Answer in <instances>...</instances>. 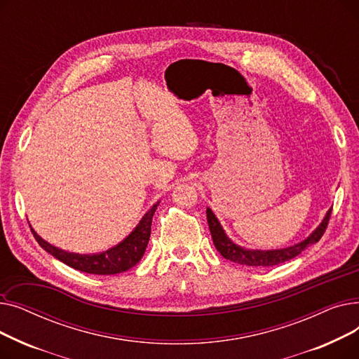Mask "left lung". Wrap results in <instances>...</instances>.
Returning a JSON list of instances; mask_svg holds the SVG:
<instances>
[{"mask_svg": "<svg viewBox=\"0 0 359 359\" xmlns=\"http://www.w3.org/2000/svg\"><path fill=\"white\" fill-rule=\"evenodd\" d=\"M330 214H332V210L327 211L325 219L313 231V234L307 237L304 241L295 244V246H291L287 249H279V250H248L237 246V244H234L227 236H225L221 224L218 222L214 212L210 208L206 210V218H208L210 231H211L212 241L215 244L217 250L222 257L244 266H275V265H279V263H284L287 260L294 259L301 252H304L309 246H311V244L317 243L320 238H322V236L327 229Z\"/></svg>", "mask_w": 359, "mask_h": 359, "instance_id": "obj_1", "label": "left lung"}]
</instances>
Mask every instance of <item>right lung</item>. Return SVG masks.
Here are the masks:
<instances>
[{
  "label": "right lung",
  "mask_w": 359,
  "mask_h": 359,
  "mask_svg": "<svg viewBox=\"0 0 359 359\" xmlns=\"http://www.w3.org/2000/svg\"><path fill=\"white\" fill-rule=\"evenodd\" d=\"M157 205L158 203H156L153 208L142 217V219L137 225V229L122 243L97 255H79L64 252L41 238L33 231V229L30 230L42 249H45L53 257L65 263L69 268L93 275H115L135 266L144 256L151 236V222H153V215L157 210Z\"/></svg>",
  "instance_id": "add662e5"
}]
</instances>
